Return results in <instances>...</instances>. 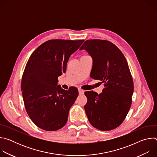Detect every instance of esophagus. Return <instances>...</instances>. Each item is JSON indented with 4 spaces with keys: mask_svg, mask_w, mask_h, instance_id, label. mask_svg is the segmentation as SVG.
I'll return each mask as SVG.
<instances>
[{
    "mask_svg": "<svg viewBox=\"0 0 157 157\" xmlns=\"http://www.w3.org/2000/svg\"><path fill=\"white\" fill-rule=\"evenodd\" d=\"M78 92H79V94H83L84 93V91L82 90V89H78Z\"/></svg>",
    "mask_w": 157,
    "mask_h": 157,
    "instance_id": "obj_1",
    "label": "esophagus"
}]
</instances>
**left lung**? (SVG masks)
I'll return each mask as SVG.
<instances>
[{
    "instance_id": "obj_1",
    "label": "left lung",
    "mask_w": 157,
    "mask_h": 157,
    "mask_svg": "<svg viewBox=\"0 0 157 157\" xmlns=\"http://www.w3.org/2000/svg\"><path fill=\"white\" fill-rule=\"evenodd\" d=\"M79 50H85L93 59L91 77L104 82L102 93H84L88 120L100 130L114 129L122 123L132 104L133 83L127 60L115 44L107 40H86Z\"/></svg>"
}]
</instances>
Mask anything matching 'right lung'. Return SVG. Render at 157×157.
<instances>
[{
    "mask_svg": "<svg viewBox=\"0 0 157 157\" xmlns=\"http://www.w3.org/2000/svg\"><path fill=\"white\" fill-rule=\"evenodd\" d=\"M84 41L51 40L41 44L30 57L22 76L21 90L27 113L39 128L57 130L66 124L78 91L64 90L58 78L66 70L70 56Z\"/></svg>",
    "mask_w": 157,
    "mask_h": 157,
    "instance_id": "obj_1",
    "label": "right lung"
}]
</instances>
